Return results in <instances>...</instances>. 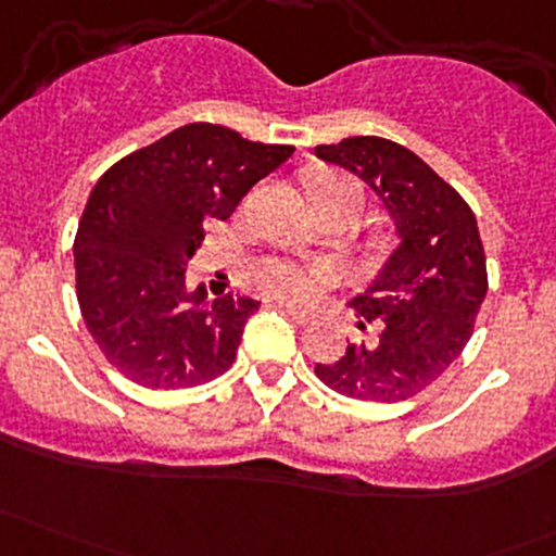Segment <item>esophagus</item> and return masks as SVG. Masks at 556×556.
I'll use <instances>...</instances> for the list:
<instances>
[{
  "label": "esophagus",
  "mask_w": 556,
  "mask_h": 556,
  "mask_svg": "<svg viewBox=\"0 0 556 556\" xmlns=\"http://www.w3.org/2000/svg\"><path fill=\"white\" fill-rule=\"evenodd\" d=\"M282 306L288 309L290 317H293V323H299V325L314 323V314L309 309H301V306H290V304H282Z\"/></svg>",
  "instance_id": "1"
}]
</instances>
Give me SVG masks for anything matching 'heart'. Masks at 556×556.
Instances as JSON below:
<instances>
[{"label": "heart", "instance_id": "obj_1", "mask_svg": "<svg viewBox=\"0 0 556 556\" xmlns=\"http://www.w3.org/2000/svg\"><path fill=\"white\" fill-rule=\"evenodd\" d=\"M314 206H333L346 204L355 212L363 206L361 185L346 177H323L314 185ZM255 282L261 285L263 293L274 295L279 301H309L317 293L319 285L328 279L323 268H306L301 263L288 261V257H266L252 271Z\"/></svg>", "mask_w": 556, "mask_h": 556}]
</instances>
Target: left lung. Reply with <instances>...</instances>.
<instances>
[{
	"instance_id": "obj_1",
	"label": "left lung",
	"mask_w": 556,
	"mask_h": 556,
	"mask_svg": "<svg viewBox=\"0 0 556 556\" xmlns=\"http://www.w3.org/2000/svg\"><path fill=\"white\" fill-rule=\"evenodd\" d=\"M384 201L401 244L357 299L361 341L314 374L339 395L368 403L408 401L430 387L473 336L486 295V257L470 206L419 155L382 137L317 144Z\"/></svg>"
}]
</instances>
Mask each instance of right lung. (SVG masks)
I'll return each instance as SVG.
<instances>
[{"mask_svg":"<svg viewBox=\"0 0 556 556\" xmlns=\"http://www.w3.org/2000/svg\"><path fill=\"white\" fill-rule=\"evenodd\" d=\"M293 150L188 123L99 177L75 237L77 304L123 377L148 390H188L231 368L261 301H210L201 285L188 290L185 268L204 242V223L228 220Z\"/></svg>","mask_w":556,"mask_h":556,"instance_id":"add662e5","label":"right lung"}]
</instances>
